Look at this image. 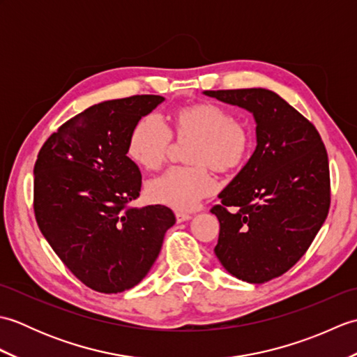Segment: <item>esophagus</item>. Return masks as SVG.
Segmentation results:
<instances>
[{"instance_id": "obj_1", "label": "esophagus", "mask_w": 357, "mask_h": 357, "mask_svg": "<svg viewBox=\"0 0 357 357\" xmlns=\"http://www.w3.org/2000/svg\"><path fill=\"white\" fill-rule=\"evenodd\" d=\"M192 216L188 215V213H183V211H178L176 213V221L178 222H184V221H188V219H190Z\"/></svg>"}]
</instances>
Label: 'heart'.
Listing matches in <instances>:
<instances>
[{
  "mask_svg": "<svg viewBox=\"0 0 357 357\" xmlns=\"http://www.w3.org/2000/svg\"><path fill=\"white\" fill-rule=\"evenodd\" d=\"M172 133L178 141H192L188 167H173L146 185L149 199L173 210L188 211L215 190L210 172L229 173L247 161L252 132L231 113L211 102H196L172 115ZM172 149V135L155 115L142 116L128 138L127 153L142 169H159Z\"/></svg>",
  "mask_w": 357,
  "mask_h": 357,
  "instance_id": "obj_1",
  "label": "heart"
}]
</instances>
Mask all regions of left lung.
<instances>
[{
	"mask_svg": "<svg viewBox=\"0 0 357 357\" xmlns=\"http://www.w3.org/2000/svg\"><path fill=\"white\" fill-rule=\"evenodd\" d=\"M253 113L257 146L219 193L215 255L230 275L264 284L305 255L330 208L328 155L319 132L267 89L206 90Z\"/></svg>",
	"mask_w": 357,
	"mask_h": 357,
	"instance_id": "8db88e82",
	"label": "left lung"
}]
</instances>
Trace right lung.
Segmentation results:
<instances>
[{
  "instance_id": "add662e5",
  "label": "right lung",
  "mask_w": 357,
  "mask_h": 357,
  "mask_svg": "<svg viewBox=\"0 0 357 357\" xmlns=\"http://www.w3.org/2000/svg\"><path fill=\"white\" fill-rule=\"evenodd\" d=\"M164 101L135 95L95 104L44 142L33 169L38 227L82 284L121 293L139 284L176 222L165 206L130 207L141 172L127 156L138 121Z\"/></svg>"
}]
</instances>
